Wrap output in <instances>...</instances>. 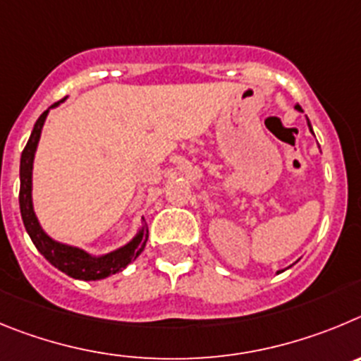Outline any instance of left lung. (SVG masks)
Masks as SVG:
<instances>
[{"mask_svg": "<svg viewBox=\"0 0 361 361\" xmlns=\"http://www.w3.org/2000/svg\"><path fill=\"white\" fill-rule=\"evenodd\" d=\"M295 108H297V109H298V111H302V109H300V106H295ZM307 126H310V129H311V124H310V120H307ZM311 133H313V129H311ZM279 274H281V271H279Z\"/></svg>", "mask_w": 361, "mask_h": 361, "instance_id": "obj_1", "label": "left lung"}]
</instances>
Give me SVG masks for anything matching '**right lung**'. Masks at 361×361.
I'll return each mask as SVG.
<instances>
[{"label": "right lung", "mask_w": 361, "mask_h": 361, "mask_svg": "<svg viewBox=\"0 0 361 361\" xmlns=\"http://www.w3.org/2000/svg\"><path fill=\"white\" fill-rule=\"evenodd\" d=\"M57 104L59 102H55L51 108H55ZM47 115L48 109L37 118L34 129H32L30 138H28L27 145H25L21 152V165H19V180H21V187H19V209H21L23 223H25V228H27L35 248L41 252V255L50 264L61 269L63 274L70 275L73 279H79V281L106 279L109 275L116 274V271H122L129 262L135 261L144 252L149 237L147 225L142 226V230L136 233V237L131 243L115 250V252L106 253L102 257H93V255L86 253L84 250L75 248V246L61 245V243L54 241L51 237H48L43 232L34 214V207H32V165H34L35 149H37L39 136H41V129H43Z\"/></svg>", "instance_id": "add662e5"}]
</instances>
